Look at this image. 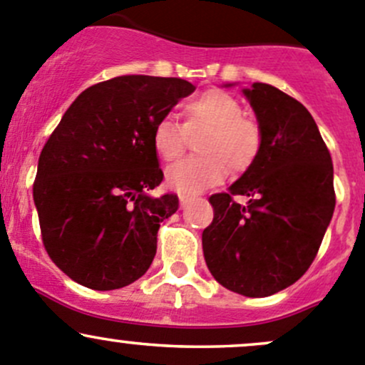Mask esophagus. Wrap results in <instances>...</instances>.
Here are the masks:
<instances>
[{
	"instance_id": "obj_1",
	"label": "esophagus",
	"mask_w": 365,
	"mask_h": 365,
	"mask_svg": "<svg viewBox=\"0 0 365 365\" xmlns=\"http://www.w3.org/2000/svg\"><path fill=\"white\" fill-rule=\"evenodd\" d=\"M190 201H194L192 196H187V194H180V206H182V208H185V206L189 205Z\"/></svg>"
}]
</instances>
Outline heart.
I'll list each match as a JSON object with an SVG mask.
<instances>
[{
	"label": "heart",
	"mask_w": 365,
	"mask_h": 365,
	"mask_svg": "<svg viewBox=\"0 0 365 365\" xmlns=\"http://www.w3.org/2000/svg\"><path fill=\"white\" fill-rule=\"evenodd\" d=\"M185 123L162 116L153 125L152 145L160 159L171 162L183 153L187 132H203L200 157H190L165 171L169 189L196 194L222 182L231 173L247 171L261 150L259 127L244 118V108L233 95L210 90L183 106Z\"/></svg>",
	"instance_id": "b5f03b06"
}]
</instances>
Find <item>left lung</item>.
<instances>
[{
    "label": "left lung",
    "instance_id": "obj_1",
    "mask_svg": "<svg viewBox=\"0 0 365 365\" xmlns=\"http://www.w3.org/2000/svg\"><path fill=\"white\" fill-rule=\"evenodd\" d=\"M242 93L256 114L261 150L227 192L210 196L203 254L219 284L261 298L292 286L314 261L336 208L334 165L300 102L264 83ZM233 195H247L248 203Z\"/></svg>",
    "mask_w": 365,
    "mask_h": 365
}]
</instances>
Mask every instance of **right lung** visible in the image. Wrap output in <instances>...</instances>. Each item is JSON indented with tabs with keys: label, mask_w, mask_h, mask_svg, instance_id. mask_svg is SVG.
<instances>
[{
	"label": "right lung",
	"mask_w": 365,
	"mask_h": 365,
	"mask_svg": "<svg viewBox=\"0 0 365 365\" xmlns=\"http://www.w3.org/2000/svg\"><path fill=\"white\" fill-rule=\"evenodd\" d=\"M196 90L178 77L120 76L84 90L47 139L33 183L46 251L97 292L138 281L178 196H150L164 175L153 125Z\"/></svg>",
	"instance_id": "obj_1"
}]
</instances>
